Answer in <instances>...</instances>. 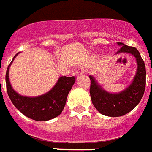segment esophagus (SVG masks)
Segmentation results:
<instances>
[{
  "instance_id": "1",
  "label": "esophagus",
  "mask_w": 152,
  "mask_h": 152,
  "mask_svg": "<svg viewBox=\"0 0 152 152\" xmlns=\"http://www.w3.org/2000/svg\"><path fill=\"white\" fill-rule=\"evenodd\" d=\"M84 73H86V70H85L84 68H79L78 70L76 71V74H77L78 76H80L81 75H83Z\"/></svg>"
}]
</instances>
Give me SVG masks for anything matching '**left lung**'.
<instances>
[{
	"instance_id": "left-lung-1",
	"label": "left lung",
	"mask_w": 152,
	"mask_h": 152,
	"mask_svg": "<svg viewBox=\"0 0 152 152\" xmlns=\"http://www.w3.org/2000/svg\"><path fill=\"white\" fill-rule=\"evenodd\" d=\"M121 46L119 53H130L136 59L137 70L132 84L124 91L118 93H110L102 88L93 76H89L91 80L90 96L92 104L102 115L117 117L127 114L134 109L143 96L146 85V68L143 59L135 47H130L118 42Z\"/></svg>"
}]
</instances>
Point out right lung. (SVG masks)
Segmentation results:
<instances>
[{"label": "right lung", "mask_w": 152, "mask_h": 152, "mask_svg": "<svg viewBox=\"0 0 152 152\" xmlns=\"http://www.w3.org/2000/svg\"><path fill=\"white\" fill-rule=\"evenodd\" d=\"M18 53L9 64L5 75L7 92L12 103L22 114L37 121H47L58 116L65 106L68 93L76 81L75 76H61L50 91L39 96H20L12 89L9 78V67Z\"/></svg>", "instance_id": "obj_1"}]
</instances>
